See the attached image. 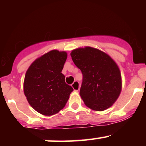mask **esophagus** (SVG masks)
<instances>
[{"label": "esophagus", "mask_w": 146, "mask_h": 146, "mask_svg": "<svg viewBox=\"0 0 146 146\" xmlns=\"http://www.w3.org/2000/svg\"><path fill=\"white\" fill-rule=\"evenodd\" d=\"M72 87H73V88L74 89V90H75V91H78L80 88V83H79V82L75 81L72 84Z\"/></svg>", "instance_id": "esophagus-1"}]
</instances>
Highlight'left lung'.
Masks as SVG:
<instances>
[{"instance_id": "8db88e82", "label": "left lung", "mask_w": 146, "mask_h": 146, "mask_svg": "<svg viewBox=\"0 0 146 146\" xmlns=\"http://www.w3.org/2000/svg\"><path fill=\"white\" fill-rule=\"evenodd\" d=\"M73 62L82 73L80 95L88 108L104 110L121 93V77L117 64L106 53L87 46L71 53Z\"/></svg>"}]
</instances>
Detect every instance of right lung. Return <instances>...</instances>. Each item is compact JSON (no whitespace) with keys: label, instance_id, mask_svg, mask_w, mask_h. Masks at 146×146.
I'll return each instance as SVG.
<instances>
[{"label":"right lung","instance_id":"add662e5","mask_svg":"<svg viewBox=\"0 0 146 146\" xmlns=\"http://www.w3.org/2000/svg\"><path fill=\"white\" fill-rule=\"evenodd\" d=\"M66 58L65 51L53 50L35 60L26 72L25 95L31 106L42 115L58 113L73 90L62 73Z\"/></svg>","mask_w":146,"mask_h":146}]
</instances>
